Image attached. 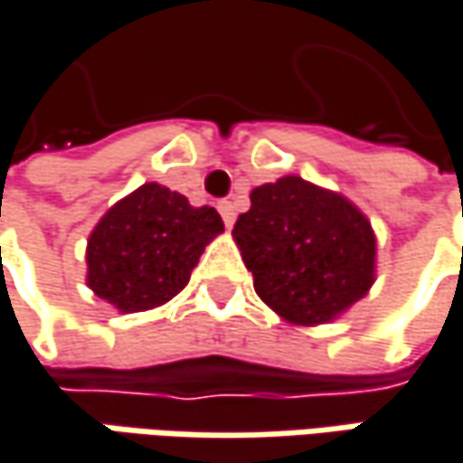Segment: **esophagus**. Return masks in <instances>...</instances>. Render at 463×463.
<instances>
[{
	"mask_svg": "<svg viewBox=\"0 0 463 463\" xmlns=\"http://www.w3.org/2000/svg\"><path fill=\"white\" fill-rule=\"evenodd\" d=\"M217 209H220V214L225 220V228H232V222H235V204L232 202H220Z\"/></svg>",
	"mask_w": 463,
	"mask_h": 463,
	"instance_id": "esophagus-1",
	"label": "esophagus"
}]
</instances>
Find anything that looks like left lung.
<instances>
[{
    "label": "left lung",
    "instance_id": "1",
    "mask_svg": "<svg viewBox=\"0 0 463 463\" xmlns=\"http://www.w3.org/2000/svg\"><path fill=\"white\" fill-rule=\"evenodd\" d=\"M232 238L259 298L293 325H322L374 283L377 241L345 196L286 175L251 191Z\"/></svg>",
    "mask_w": 463,
    "mask_h": 463
}]
</instances>
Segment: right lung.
Wrapping results in <instances>:
<instances>
[{
	"label": "right lung",
	"mask_w": 463,
	"mask_h": 463,
	"mask_svg": "<svg viewBox=\"0 0 463 463\" xmlns=\"http://www.w3.org/2000/svg\"><path fill=\"white\" fill-rule=\"evenodd\" d=\"M225 231L214 206L144 183L112 206L89 235V288L118 312H146L188 286L212 238Z\"/></svg>",
	"instance_id": "obj_1"
}]
</instances>
